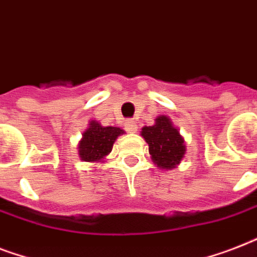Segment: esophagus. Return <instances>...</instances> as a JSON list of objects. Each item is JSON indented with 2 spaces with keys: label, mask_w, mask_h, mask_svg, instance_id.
I'll return each mask as SVG.
<instances>
[{
  "label": "esophagus",
  "mask_w": 257,
  "mask_h": 257,
  "mask_svg": "<svg viewBox=\"0 0 257 257\" xmlns=\"http://www.w3.org/2000/svg\"><path fill=\"white\" fill-rule=\"evenodd\" d=\"M125 129H126L129 133H136L137 132L136 122L132 120H128L126 122H125Z\"/></svg>",
  "instance_id": "34e87169"
}]
</instances>
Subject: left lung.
I'll return each mask as SVG.
<instances>
[{
  "label": "left lung",
  "instance_id": "left-lung-1",
  "mask_svg": "<svg viewBox=\"0 0 257 257\" xmlns=\"http://www.w3.org/2000/svg\"><path fill=\"white\" fill-rule=\"evenodd\" d=\"M141 136L148 144L151 159L160 169L176 168L185 156L184 137L165 114L157 116L152 126L141 129Z\"/></svg>",
  "mask_w": 257,
  "mask_h": 257
}]
</instances>
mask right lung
I'll return each instance as SVG.
<instances>
[{"instance_id":"obj_1","label":"right lung","mask_w":257,"mask_h":257,"mask_svg":"<svg viewBox=\"0 0 257 257\" xmlns=\"http://www.w3.org/2000/svg\"><path fill=\"white\" fill-rule=\"evenodd\" d=\"M124 133L121 128L102 126L98 121L90 120L78 143V156L86 163H102L105 157L112 152L117 137Z\"/></svg>"}]
</instances>
